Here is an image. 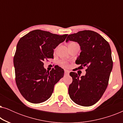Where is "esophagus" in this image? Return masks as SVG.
Masks as SVG:
<instances>
[{
  "instance_id": "34e87169",
  "label": "esophagus",
  "mask_w": 123,
  "mask_h": 123,
  "mask_svg": "<svg viewBox=\"0 0 123 123\" xmlns=\"http://www.w3.org/2000/svg\"><path fill=\"white\" fill-rule=\"evenodd\" d=\"M69 73V71L68 70H64V74L65 75H68Z\"/></svg>"
}]
</instances>
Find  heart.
I'll return each mask as SVG.
<instances>
[{
    "label": "heart",
    "instance_id": "heart-1",
    "mask_svg": "<svg viewBox=\"0 0 123 123\" xmlns=\"http://www.w3.org/2000/svg\"><path fill=\"white\" fill-rule=\"evenodd\" d=\"M77 43H75V42H71V43H69L68 46H70V45H76ZM62 65H63L64 67H68V64H67L66 62H62Z\"/></svg>",
    "mask_w": 123,
    "mask_h": 123
}]
</instances>
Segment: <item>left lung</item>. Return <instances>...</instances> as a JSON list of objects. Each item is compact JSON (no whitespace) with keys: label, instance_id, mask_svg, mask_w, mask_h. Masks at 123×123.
I'll return each instance as SVG.
<instances>
[{"label":"left lung","instance_id":"left-lung-1","mask_svg":"<svg viewBox=\"0 0 123 123\" xmlns=\"http://www.w3.org/2000/svg\"><path fill=\"white\" fill-rule=\"evenodd\" d=\"M68 41L77 42L80 46L81 52L75 61L81 65L78 68H87L81 77L70 72L73 81L69 86V95L75 104L90 106L101 98L108 85L113 65L110 45L100 34L90 30L69 35Z\"/></svg>","mask_w":123,"mask_h":123}]
</instances>
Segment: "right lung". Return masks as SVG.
Instances as JSON below:
<instances>
[{"instance_id": "right-lung-1", "label": "right lung", "mask_w": 123, "mask_h": 123, "mask_svg": "<svg viewBox=\"0 0 123 123\" xmlns=\"http://www.w3.org/2000/svg\"><path fill=\"white\" fill-rule=\"evenodd\" d=\"M67 36L36 30L20 38L13 59L16 82L28 102L39 104L46 101L51 97L54 85L63 77V69L55 66L50 72L46 71L43 62L54 58V49Z\"/></svg>"}]
</instances>
